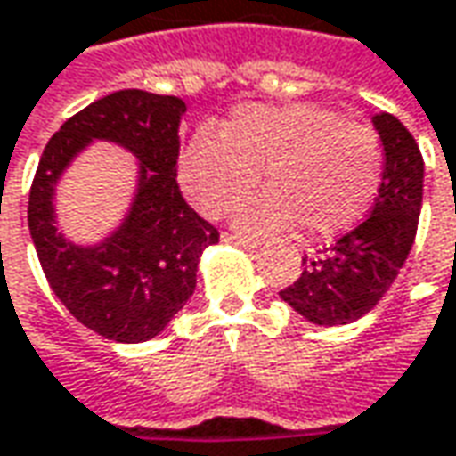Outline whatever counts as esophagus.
Masks as SVG:
<instances>
[{
	"instance_id": "esophagus-1",
	"label": "esophagus",
	"mask_w": 456,
	"mask_h": 456,
	"mask_svg": "<svg viewBox=\"0 0 456 456\" xmlns=\"http://www.w3.org/2000/svg\"><path fill=\"white\" fill-rule=\"evenodd\" d=\"M224 242L237 244V247H244V249H255L257 247V240H252V237H244V234H232V232H224V237H222Z\"/></svg>"
}]
</instances>
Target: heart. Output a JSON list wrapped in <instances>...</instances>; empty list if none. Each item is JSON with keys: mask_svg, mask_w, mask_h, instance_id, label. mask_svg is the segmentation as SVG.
<instances>
[{"mask_svg": "<svg viewBox=\"0 0 456 456\" xmlns=\"http://www.w3.org/2000/svg\"><path fill=\"white\" fill-rule=\"evenodd\" d=\"M237 209V224L265 234L297 219L307 234H338L369 212L384 179V149L376 131L348 123L321 105H240L219 135L197 131L179 159V181L207 216Z\"/></svg>", "mask_w": 456, "mask_h": 456, "instance_id": "heart-1", "label": "heart"}]
</instances>
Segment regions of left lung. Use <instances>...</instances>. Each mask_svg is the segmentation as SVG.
<instances>
[{
	"mask_svg": "<svg viewBox=\"0 0 456 456\" xmlns=\"http://www.w3.org/2000/svg\"><path fill=\"white\" fill-rule=\"evenodd\" d=\"M373 126L386 153L373 209L315 257H303L305 270L280 290L295 313L318 325H346L379 305L414 244L424 191L421 151L396 116L379 113Z\"/></svg>",
	"mask_w": 456,
	"mask_h": 456,
	"instance_id": "left-lung-1",
	"label": "left lung"
}]
</instances>
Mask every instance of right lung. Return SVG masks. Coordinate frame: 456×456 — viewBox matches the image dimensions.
I'll return each mask as SVG.
<instances>
[{
  "mask_svg": "<svg viewBox=\"0 0 456 456\" xmlns=\"http://www.w3.org/2000/svg\"><path fill=\"white\" fill-rule=\"evenodd\" d=\"M183 110L176 95L118 90L65 120L42 151L27 207L42 273L60 303L108 340L159 336L194 295L201 252L219 242L176 183ZM93 137L131 150L142 179L126 222L105 243L80 248L56 232L52 197L59 174Z\"/></svg>",
  "mask_w": 456,
  "mask_h": 456,
  "instance_id": "obj_1",
  "label": "right lung"
}]
</instances>
